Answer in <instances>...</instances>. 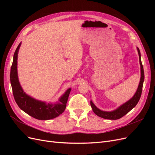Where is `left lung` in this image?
Returning a JSON list of instances; mask_svg holds the SVG:
<instances>
[{"label":"left lung","instance_id":"obj_1","mask_svg":"<svg viewBox=\"0 0 155 155\" xmlns=\"http://www.w3.org/2000/svg\"><path fill=\"white\" fill-rule=\"evenodd\" d=\"M137 48L138 55H139V61H140V73H141V77H140V83H139L137 92H135L134 95L133 96L132 98H130L129 100H128L127 102L124 103V104L118 107L116 109L112 111L101 110L100 109H98V108L93 104V102L91 101V105L93 112L99 117H101L102 118L107 119V120H118L127 114L130 110H132L133 108L137 105L138 102L140 100V98L141 97L142 92L143 83L144 81V72H143V65L142 64V61H141V54H140L139 48L138 47H137Z\"/></svg>","mask_w":155,"mask_h":155}]
</instances>
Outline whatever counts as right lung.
<instances>
[{
	"instance_id": "1",
	"label": "right lung",
	"mask_w": 155,
	"mask_h": 155,
	"mask_svg": "<svg viewBox=\"0 0 155 155\" xmlns=\"http://www.w3.org/2000/svg\"><path fill=\"white\" fill-rule=\"evenodd\" d=\"M21 43L18 45L13 55L10 71V81L14 98L18 106L28 115L37 120H48L61 114L66 109L67 103L71 88L67 89L59 97L58 102L48 103L36 100L25 92L18 81L17 73V58Z\"/></svg>"
}]
</instances>
